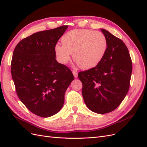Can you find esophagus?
Listing matches in <instances>:
<instances>
[{"mask_svg":"<svg viewBox=\"0 0 147 147\" xmlns=\"http://www.w3.org/2000/svg\"><path fill=\"white\" fill-rule=\"evenodd\" d=\"M72 73L75 78H77L78 77V72L76 70H72Z\"/></svg>","mask_w":147,"mask_h":147,"instance_id":"obj_1","label":"esophagus"}]
</instances>
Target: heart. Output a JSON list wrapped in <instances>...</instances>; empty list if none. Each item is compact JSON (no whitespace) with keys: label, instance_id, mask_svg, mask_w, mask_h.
Returning <instances> with one entry per match:
<instances>
[{"label":"heart","instance_id":"1","mask_svg":"<svg viewBox=\"0 0 147 147\" xmlns=\"http://www.w3.org/2000/svg\"><path fill=\"white\" fill-rule=\"evenodd\" d=\"M63 45L56 44L55 52L60 63L67 64L73 54L74 60L83 69L98 65L107 50V40L104 34L89 29H74L61 38Z\"/></svg>","mask_w":147,"mask_h":147}]
</instances>
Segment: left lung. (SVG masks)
Returning <instances> with one entry per match:
<instances>
[{"label": "left lung", "instance_id": "left-lung-1", "mask_svg": "<svg viewBox=\"0 0 147 147\" xmlns=\"http://www.w3.org/2000/svg\"><path fill=\"white\" fill-rule=\"evenodd\" d=\"M107 40L104 58L94 67L78 73L83 84L82 95L88 108L105 114L116 109L121 103L130 85L132 63L124 43L100 29Z\"/></svg>", "mask_w": 147, "mask_h": 147}]
</instances>
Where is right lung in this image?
Wrapping results in <instances>:
<instances>
[{"label": "right lung", "instance_id": "add662e5", "mask_svg": "<svg viewBox=\"0 0 147 147\" xmlns=\"http://www.w3.org/2000/svg\"><path fill=\"white\" fill-rule=\"evenodd\" d=\"M68 26L34 33L13 51L11 72L19 99L31 112L47 118L63 107L64 94L74 77L56 59L55 46Z\"/></svg>", "mask_w": 147, "mask_h": 147}]
</instances>
